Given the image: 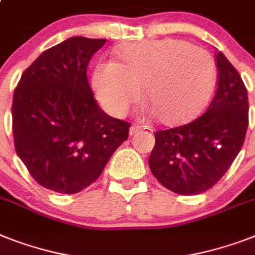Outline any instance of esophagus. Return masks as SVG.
Returning a JSON list of instances; mask_svg holds the SVG:
<instances>
[{
    "instance_id": "obj_1",
    "label": "esophagus",
    "mask_w": 255,
    "mask_h": 255,
    "mask_svg": "<svg viewBox=\"0 0 255 255\" xmlns=\"http://www.w3.org/2000/svg\"><path fill=\"white\" fill-rule=\"evenodd\" d=\"M137 132H140V127L138 126H132L131 128H129V134H136Z\"/></svg>"
}]
</instances>
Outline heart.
<instances>
[{
    "label": "heart",
    "mask_w": 255,
    "mask_h": 255,
    "mask_svg": "<svg viewBox=\"0 0 255 255\" xmlns=\"http://www.w3.org/2000/svg\"><path fill=\"white\" fill-rule=\"evenodd\" d=\"M118 59L99 61L93 72L97 98L115 117L137 101L142 86L162 123H185L204 106L216 82L212 55L181 39L129 41Z\"/></svg>",
    "instance_id": "obj_1"
}]
</instances>
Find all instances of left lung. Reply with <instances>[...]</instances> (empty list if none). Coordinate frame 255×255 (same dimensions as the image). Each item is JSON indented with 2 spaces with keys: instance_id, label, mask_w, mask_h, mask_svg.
Instances as JSON below:
<instances>
[{
  "instance_id": "left-lung-1",
  "label": "left lung",
  "mask_w": 255,
  "mask_h": 255,
  "mask_svg": "<svg viewBox=\"0 0 255 255\" xmlns=\"http://www.w3.org/2000/svg\"><path fill=\"white\" fill-rule=\"evenodd\" d=\"M217 88L206 113L181 127L157 131L149 167L161 185L179 195L210 190L240 153L249 126L248 90L240 73L216 53Z\"/></svg>"
}]
</instances>
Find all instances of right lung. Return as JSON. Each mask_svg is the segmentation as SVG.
Segmentation results:
<instances>
[{
  "instance_id": "right-lung-1",
  "label": "right lung",
  "mask_w": 255,
  "mask_h": 255,
  "mask_svg": "<svg viewBox=\"0 0 255 255\" xmlns=\"http://www.w3.org/2000/svg\"><path fill=\"white\" fill-rule=\"evenodd\" d=\"M106 39L73 36L47 49L14 90L15 152L35 181L76 194L102 174L131 124L107 115L86 77L90 59Z\"/></svg>"
}]
</instances>
